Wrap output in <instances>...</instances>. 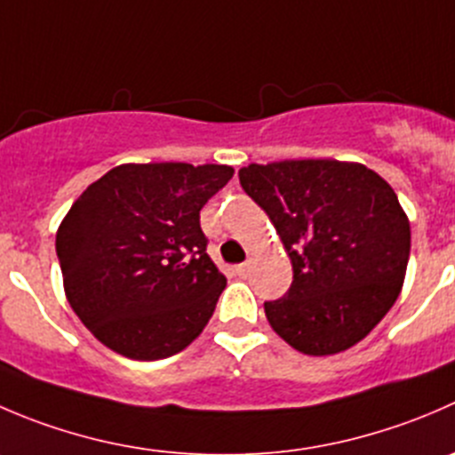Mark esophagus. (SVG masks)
Here are the masks:
<instances>
[{
    "label": "esophagus",
    "mask_w": 455,
    "mask_h": 455,
    "mask_svg": "<svg viewBox=\"0 0 455 455\" xmlns=\"http://www.w3.org/2000/svg\"><path fill=\"white\" fill-rule=\"evenodd\" d=\"M233 271L237 273V275L240 277H244V275H249V264H237L235 268H233Z\"/></svg>",
    "instance_id": "obj_1"
}]
</instances>
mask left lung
<instances>
[{
  "label": "left lung",
  "instance_id": "1",
  "mask_svg": "<svg viewBox=\"0 0 455 455\" xmlns=\"http://www.w3.org/2000/svg\"><path fill=\"white\" fill-rule=\"evenodd\" d=\"M275 227L293 282L264 302L271 329L307 355L358 345L398 299L411 227L394 188L358 162L284 160L240 169Z\"/></svg>",
  "mask_w": 455,
  "mask_h": 455
}]
</instances>
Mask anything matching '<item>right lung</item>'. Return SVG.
I'll list each match as a JSON object with an SVG mask.
<instances>
[{"label": "right lung", "instance_id": "1", "mask_svg": "<svg viewBox=\"0 0 455 455\" xmlns=\"http://www.w3.org/2000/svg\"><path fill=\"white\" fill-rule=\"evenodd\" d=\"M231 178L227 164H120L73 202L55 249L68 304L101 345L162 360L204 331L227 277L200 211Z\"/></svg>", "mask_w": 455, "mask_h": 455}]
</instances>
